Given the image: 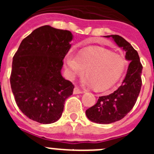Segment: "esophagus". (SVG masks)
<instances>
[{"mask_svg":"<svg viewBox=\"0 0 154 154\" xmlns=\"http://www.w3.org/2000/svg\"><path fill=\"white\" fill-rule=\"evenodd\" d=\"M73 92L74 94H81V93H83V91L81 90V89L79 88V87L75 86L74 88V90H73Z\"/></svg>","mask_w":154,"mask_h":154,"instance_id":"34e87169","label":"esophagus"}]
</instances>
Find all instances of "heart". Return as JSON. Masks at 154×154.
<instances>
[{
    "label": "heart",
    "mask_w": 154,
    "mask_h": 154,
    "mask_svg": "<svg viewBox=\"0 0 154 154\" xmlns=\"http://www.w3.org/2000/svg\"><path fill=\"white\" fill-rule=\"evenodd\" d=\"M65 62L71 79L82 75L86 70L85 83L98 91L106 90L115 85L126 65L121 55L98 47L85 48L79 53L70 50L65 55Z\"/></svg>",
    "instance_id": "b5f03b06"
}]
</instances>
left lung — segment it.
I'll list each match as a JSON object with an SVG mask.
<instances>
[{"mask_svg":"<svg viewBox=\"0 0 154 154\" xmlns=\"http://www.w3.org/2000/svg\"><path fill=\"white\" fill-rule=\"evenodd\" d=\"M112 37L118 46L126 51V58L130 62L123 83L108 96L99 97L97 103L85 111L87 117L92 122L109 124L123 119L134 106L142 85L143 65L138 53L123 38L117 35Z\"/></svg>","mask_w":154,"mask_h":154,"instance_id":"left-lung-1","label":"left lung"}]
</instances>
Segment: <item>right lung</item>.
<instances>
[{"label": "right lung", "mask_w": 154, "mask_h": 154, "mask_svg": "<svg viewBox=\"0 0 154 154\" xmlns=\"http://www.w3.org/2000/svg\"><path fill=\"white\" fill-rule=\"evenodd\" d=\"M72 35L45 25L24 38L13 57L10 82L17 106L29 119L42 124L62 116L74 85L61 75Z\"/></svg>", "instance_id": "add662e5"}]
</instances>
